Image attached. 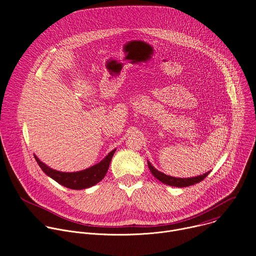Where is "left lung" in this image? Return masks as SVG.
I'll return each mask as SVG.
<instances>
[{"mask_svg":"<svg viewBox=\"0 0 256 256\" xmlns=\"http://www.w3.org/2000/svg\"><path fill=\"white\" fill-rule=\"evenodd\" d=\"M148 166L149 169L151 171V173L161 182H163L164 184H168L170 186H175V188H186V186H194L196 184H198L202 180H204L210 171H208L206 173L200 175V176H196V177H190V178H176V177H172L169 175H166L160 171H158L154 166H152V164L148 161Z\"/></svg>","mask_w":256,"mask_h":256,"instance_id":"left-lung-1","label":"left lung"}]
</instances>
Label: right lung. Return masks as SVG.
Here are the masks:
<instances>
[{"label": "right lung", "instance_id": "right-lung-1", "mask_svg": "<svg viewBox=\"0 0 256 256\" xmlns=\"http://www.w3.org/2000/svg\"><path fill=\"white\" fill-rule=\"evenodd\" d=\"M116 151V149L112 151L102 161H100L96 165L78 172L56 171L48 167V165H46L35 155H34V158L36 162H38V164L40 165V167L42 169V171L48 176L56 180L58 184L70 190H85L95 186L104 178Z\"/></svg>", "mask_w": 256, "mask_h": 256}]
</instances>
